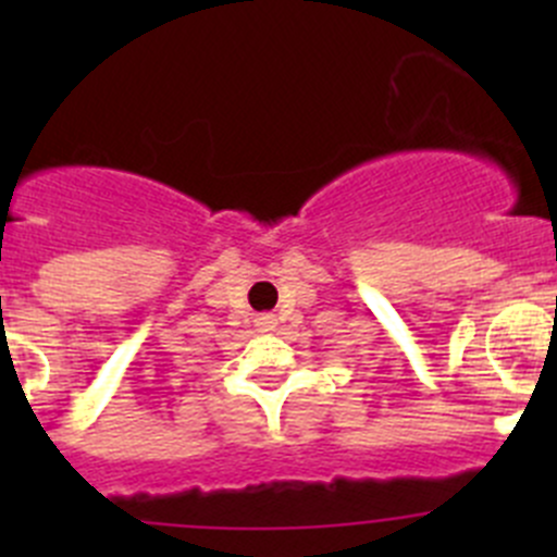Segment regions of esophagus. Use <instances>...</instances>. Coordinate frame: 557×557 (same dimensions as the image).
I'll list each match as a JSON object with an SVG mask.
<instances>
[{"label": "esophagus", "mask_w": 557, "mask_h": 557, "mask_svg": "<svg viewBox=\"0 0 557 557\" xmlns=\"http://www.w3.org/2000/svg\"><path fill=\"white\" fill-rule=\"evenodd\" d=\"M256 325H258V329H261V331H272V329H274V314H272V312L258 314Z\"/></svg>", "instance_id": "34e87169"}]
</instances>
